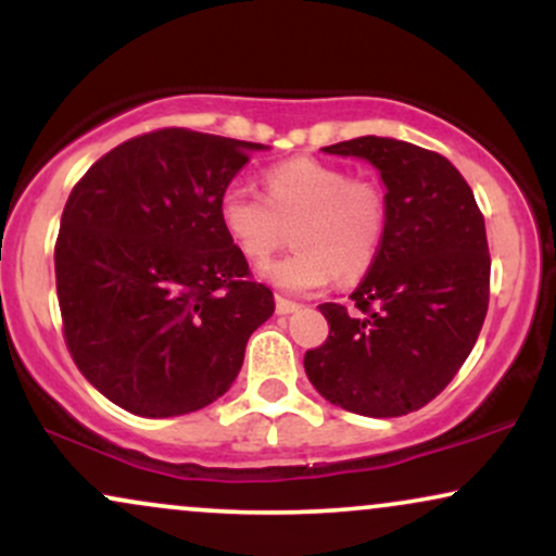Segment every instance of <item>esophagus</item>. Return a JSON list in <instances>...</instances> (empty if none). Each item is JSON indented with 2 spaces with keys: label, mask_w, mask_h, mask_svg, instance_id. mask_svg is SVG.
<instances>
[{
  "label": "esophagus",
  "mask_w": 556,
  "mask_h": 556,
  "mask_svg": "<svg viewBox=\"0 0 556 556\" xmlns=\"http://www.w3.org/2000/svg\"><path fill=\"white\" fill-rule=\"evenodd\" d=\"M298 308H300V303H295V300H287V298H282V295H277V314H279V316L295 314Z\"/></svg>",
  "instance_id": "esophagus-1"
}]
</instances>
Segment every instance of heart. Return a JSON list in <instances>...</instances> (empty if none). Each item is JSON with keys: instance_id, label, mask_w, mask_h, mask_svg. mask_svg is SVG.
<instances>
[{"instance_id": "b5f03b06", "label": "heart", "mask_w": 556, "mask_h": 556, "mask_svg": "<svg viewBox=\"0 0 556 556\" xmlns=\"http://www.w3.org/2000/svg\"><path fill=\"white\" fill-rule=\"evenodd\" d=\"M266 198L240 185L222 190L216 216L248 261L269 258L292 227L290 256L264 266V279L285 292H311L353 282L371 269L384 238L387 206L374 182L316 159H292L266 172Z\"/></svg>"}]
</instances>
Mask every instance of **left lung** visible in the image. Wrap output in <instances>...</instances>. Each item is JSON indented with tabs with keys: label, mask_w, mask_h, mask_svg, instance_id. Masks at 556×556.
<instances>
[{
	"label": "left lung",
	"mask_w": 556,
	"mask_h": 556,
	"mask_svg": "<svg viewBox=\"0 0 556 556\" xmlns=\"http://www.w3.org/2000/svg\"><path fill=\"white\" fill-rule=\"evenodd\" d=\"M327 154L368 162L384 182V238L350 300L318 305L329 321L305 353L311 384L331 405L397 418L460 371L489 308L486 225L470 185L444 156L397 138L363 136Z\"/></svg>",
	"instance_id": "8db88e82"
}]
</instances>
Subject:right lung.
I'll return each instance as SVG.
<instances>
[{"mask_svg":"<svg viewBox=\"0 0 556 556\" xmlns=\"http://www.w3.org/2000/svg\"><path fill=\"white\" fill-rule=\"evenodd\" d=\"M266 149L167 127L112 149L70 193L54 248L65 342L80 374L132 416L219 400L274 314L271 290L251 282L216 216L248 154Z\"/></svg>","mask_w":556,"mask_h":556,"instance_id":"right-lung-1","label":"right lung"}]
</instances>
